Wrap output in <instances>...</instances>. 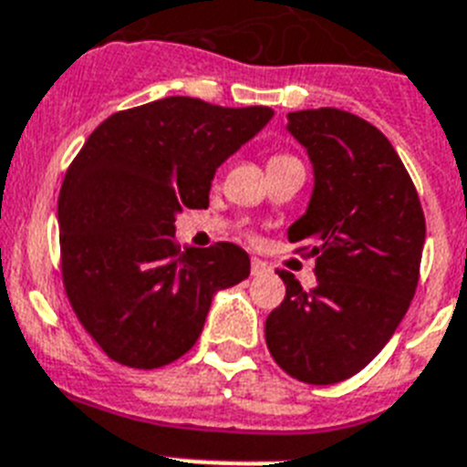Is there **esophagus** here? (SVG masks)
Masks as SVG:
<instances>
[{
  "instance_id": "1",
  "label": "esophagus",
  "mask_w": 467,
  "mask_h": 467,
  "mask_svg": "<svg viewBox=\"0 0 467 467\" xmlns=\"http://www.w3.org/2000/svg\"><path fill=\"white\" fill-rule=\"evenodd\" d=\"M250 272H253V276H262V274L269 272V266H266V262L253 257V262H250Z\"/></svg>"
}]
</instances>
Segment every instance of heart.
I'll use <instances>...</instances> for the list:
<instances>
[{
  "mask_svg": "<svg viewBox=\"0 0 467 467\" xmlns=\"http://www.w3.org/2000/svg\"><path fill=\"white\" fill-rule=\"evenodd\" d=\"M281 161H295V158H290V155H274L269 162H281Z\"/></svg>",
  "mask_w": 467,
  "mask_h": 467,
  "instance_id": "heart-1",
  "label": "heart"
}]
</instances>
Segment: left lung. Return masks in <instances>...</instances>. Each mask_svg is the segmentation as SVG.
I'll list each match as a JSON object with an SVG mask.
<instances>
[{
    "instance_id": "1",
    "label": "left lung",
    "mask_w": 467,
    "mask_h": 467,
    "mask_svg": "<svg viewBox=\"0 0 467 467\" xmlns=\"http://www.w3.org/2000/svg\"><path fill=\"white\" fill-rule=\"evenodd\" d=\"M288 131L314 165L306 213L288 229L317 257V285L278 272L285 297L266 317L274 361L309 385L348 380L373 361L411 305L420 276L425 214L392 143L337 109L288 113Z\"/></svg>"
}]
</instances>
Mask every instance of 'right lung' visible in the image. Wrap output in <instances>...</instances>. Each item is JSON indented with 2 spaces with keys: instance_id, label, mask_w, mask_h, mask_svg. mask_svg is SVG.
I'll list each match as a JSON object with an SVG mask.
<instances>
[{
  "instance_id": "add662e5",
  "label": "right lung",
  "mask_w": 467,
  "mask_h": 467,
  "mask_svg": "<svg viewBox=\"0 0 467 467\" xmlns=\"http://www.w3.org/2000/svg\"><path fill=\"white\" fill-rule=\"evenodd\" d=\"M272 115L167 97L113 113L75 155L58 195L63 288L113 361H177L201 337L213 295L248 278V253L234 243L182 253L174 219L207 207L217 167Z\"/></svg>"
}]
</instances>
